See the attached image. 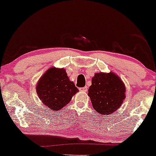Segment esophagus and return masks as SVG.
Returning <instances> with one entry per match:
<instances>
[{"mask_svg":"<svg viewBox=\"0 0 156 156\" xmlns=\"http://www.w3.org/2000/svg\"><path fill=\"white\" fill-rule=\"evenodd\" d=\"M81 91H83V92H87V87H82L80 89Z\"/></svg>","mask_w":156,"mask_h":156,"instance_id":"1","label":"esophagus"}]
</instances>
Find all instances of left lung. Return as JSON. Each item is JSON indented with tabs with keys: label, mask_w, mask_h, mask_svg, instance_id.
<instances>
[{
	"label": "left lung",
	"mask_w": 156,
	"mask_h": 156,
	"mask_svg": "<svg viewBox=\"0 0 156 156\" xmlns=\"http://www.w3.org/2000/svg\"><path fill=\"white\" fill-rule=\"evenodd\" d=\"M126 87L114 72L95 73L88 90L93 108L102 115H109L120 108L126 98Z\"/></svg>",
	"instance_id": "1"
}]
</instances>
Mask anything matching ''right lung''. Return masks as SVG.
<instances>
[{"label": "right lung", "mask_w": 156, "mask_h": 156, "mask_svg": "<svg viewBox=\"0 0 156 156\" xmlns=\"http://www.w3.org/2000/svg\"><path fill=\"white\" fill-rule=\"evenodd\" d=\"M36 92L44 105L58 111L66 106L79 90L67 76L66 69L51 67L38 80Z\"/></svg>", "instance_id": "add662e5"}]
</instances>
